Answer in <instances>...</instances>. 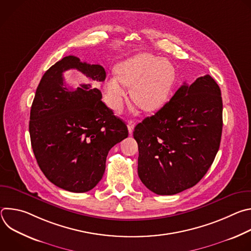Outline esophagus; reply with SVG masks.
Returning <instances> with one entry per match:
<instances>
[{
	"label": "esophagus",
	"instance_id": "1",
	"mask_svg": "<svg viewBox=\"0 0 251 251\" xmlns=\"http://www.w3.org/2000/svg\"><path fill=\"white\" fill-rule=\"evenodd\" d=\"M127 127H128L129 134L131 135V134H132V132H133V130H134V127H135V123H134V121H132V120L128 121V125H127Z\"/></svg>",
	"mask_w": 251,
	"mask_h": 251
}]
</instances>
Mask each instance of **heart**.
Wrapping results in <instances>:
<instances>
[{
    "label": "heart",
    "instance_id": "obj_1",
    "mask_svg": "<svg viewBox=\"0 0 251 251\" xmlns=\"http://www.w3.org/2000/svg\"><path fill=\"white\" fill-rule=\"evenodd\" d=\"M173 64L150 53H138L116 66V75L105 80V99L114 111L122 108L126 90L131 87L134 102L146 111L157 110L166 103L175 82Z\"/></svg>",
    "mask_w": 251,
    "mask_h": 251
}]
</instances>
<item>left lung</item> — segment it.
Wrapping results in <instances>:
<instances>
[{"label": "left lung", "instance_id": "1", "mask_svg": "<svg viewBox=\"0 0 251 251\" xmlns=\"http://www.w3.org/2000/svg\"><path fill=\"white\" fill-rule=\"evenodd\" d=\"M223 131L220 86L206 75L178 88L169 102L133 132L138 175L151 192L181 193L197 185L219 151Z\"/></svg>", "mask_w": 251, "mask_h": 251}]
</instances>
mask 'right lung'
Here are the masks:
<instances>
[{"instance_id":"obj_1","label":"right lung","mask_w":251,"mask_h":251,"mask_svg":"<svg viewBox=\"0 0 251 251\" xmlns=\"http://www.w3.org/2000/svg\"><path fill=\"white\" fill-rule=\"evenodd\" d=\"M71 68L90 83L67 88L63 73ZM105 77L103 66L68 55L46 71L35 91L28 125L31 148L48 180L65 191L92 190L103 176L109 150L128 137L126 124L95 87Z\"/></svg>"}]
</instances>
